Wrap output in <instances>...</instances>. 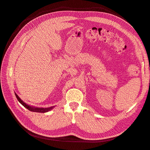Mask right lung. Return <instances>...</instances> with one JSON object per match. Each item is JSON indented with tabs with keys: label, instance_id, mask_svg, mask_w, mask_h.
<instances>
[{
	"label": "right lung",
	"instance_id": "right-lung-1",
	"mask_svg": "<svg viewBox=\"0 0 150 150\" xmlns=\"http://www.w3.org/2000/svg\"><path fill=\"white\" fill-rule=\"evenodd\" d=\"M15 95H16V97L18 100V101L20 102L21 104L24 107H25L26 108H27L28 110L31 111V112H37V113H46V112H49L50 110H52L55 106H51V107H49V108H38V107L30 106V105H28L26 104V103H25L24 101H23L20 98V97H19L16 94V93H15Z\"/></svg>",
	"mask_w": 150,
	"mask_h": 150
}]
</instances>
